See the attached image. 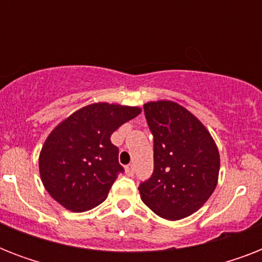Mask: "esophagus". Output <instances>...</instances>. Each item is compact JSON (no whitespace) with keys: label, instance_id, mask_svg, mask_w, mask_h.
<instances>
[{"label":"esophagus","instance_id":"1","mask_svg":"<svg viewBox=\"0 0 262 262\" xmlns=\"http://www.w3.org/2000/svg\"><path fill=\"white\" fill-rule=\"evenodd\" d=\"M125 171H126L129 177H132V175L135 174V166L133 164H127V166H125Z\"/></svg>","mask_w":262,"mask_h":262}]
</instances>
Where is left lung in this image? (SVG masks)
<instances>
[{
    "label": "left lung",
    "mask_w": 262,
    "mask_h": 262,
    "mask_svg": "<svg viewBox=\"0 0 262 262\" xmlns=\"http://www.w3.org/2000/svg\"><path fill=\"white\" fill-rule=\"evenodd\" d=\"M144 114L154 136V172L140 183L141 200L164 219L186 217L215 190L217 147L203 123L177 103L149 102Z\"/></svg>",
    "instance_id": "obj_1"
}]
</instances>
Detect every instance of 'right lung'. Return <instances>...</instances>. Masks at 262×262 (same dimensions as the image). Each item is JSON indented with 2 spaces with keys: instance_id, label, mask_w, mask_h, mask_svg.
<instances>
[{
  "instance_id": "1",
  "label": "right lung",
  "mask_w": 262,
  "mask_h": 262,
  "mask_svg": "<svg viewBox=\"0 0 262 262\" xmlns=\"http://www.w3.org/2000/svg\"><path fill=\"white\" fill-rule=\"evenodd\" d=\"M140 111L139 107L95 103L51 132L39 156V171L55 201L73 212H84L106 200L118 174L125 171L110 137Z\"/></svg>"
}]
</instances>
